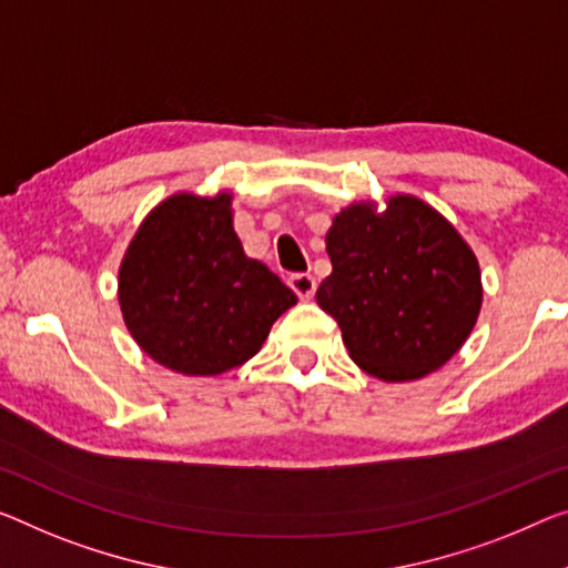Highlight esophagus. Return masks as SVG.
I'll return each instance as SVG.
<instances>
[{"mask_svg": "<svg viewBox=\"0 0 568 568\" xmlns=\"http://www.w3.org/2000/svg\"><path fill=\"white\" fill-rule=\"evenodd\" d=\"M290 286L294 290V294L300 296V300L307 302L314 296V290H317V278H314L312 274H292Z\"/></svg>", "mask_w": 568, "mask_h": 568, "instance_id": "esophagus-1", "label": "esophagus"}]
</instances>
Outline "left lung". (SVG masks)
<instances>
[{"label":"left lung","mask_w":568,"mask_h":568,"mask_svg":"<svg viewBox=\"0 0 568 568\" xmlns=\"http://www.w3.org/2000/svg\"><path fill=\"white\" fill-rule=\"evenodd\" d=\"M333 274L317 304L343 329L365 373L388 383L424 378L455 355L483 307L473 248L447 217L414 195L339 211L327 231Z\"/></svg>","instance_id":"1"}]
</instances>
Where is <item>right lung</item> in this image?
<instances>
[{"mask_svg":"<svg viewBox=\"0 0 568 568\" xmlns=\"http://www.w3.org/2000/svg\"><path fill=\"white\" fill-rule=\"evenodd\" d=\"M119 304L152 361L182 375H217L261 351L296 294L243 254L229 193H180L156 205L129 243Z\"/></svg>","mask_w":568,"mask_h":568,"instance_id":"obj_1","label":"right lung"}]
</instances>
